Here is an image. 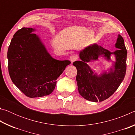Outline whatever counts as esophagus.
<instances>
[{"instance_id":"obj_1","label":"esophagus","mask_w":135,"mask_h":135,"mask_svg":"<svg viewBox=\"0 0 135 135\" xmlns=\"http://www.w3.org/2000/svg\"><path fill=\"white\" fill-rule=\"evenodd\" d=\"M70 60L71 61V62H73L74 61H75L76 60H77V57L75 55H72L70 56Z\"/></svg>"}]
</instances>
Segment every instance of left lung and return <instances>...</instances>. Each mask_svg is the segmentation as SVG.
<instances>
[{
    "label": "left lung",
    "mask_w": 135,
    "mask_h": 135,
    "mask_svg": "<svg viewBox=\"0 0 135 135\" xmlns=\"http://www.w3.org/2000/svg\"><path fill=\"white\" fill-rule=\"evenodd\" d=\"M115 47L118 49L111 52L95 43L80 52L81 60L73 62L77 70L76 81L79 92L85 99L95 102L103 101L115 92L123 81L126 72L127 52L124 39L120 35ZM111 54L115 56L116 61H113L108 72L104 71L98 75L87 64L88 62L98 60L99 57L110 61Z\"/></svg>",
    "instance_id": "1"
}]
</instances>
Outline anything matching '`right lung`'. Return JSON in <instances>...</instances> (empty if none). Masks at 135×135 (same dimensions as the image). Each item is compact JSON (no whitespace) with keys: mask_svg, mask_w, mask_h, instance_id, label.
<instances>
[{"mask_svg":"<svg viewBox=\"0 0 135 135\" xmlns=\"http://www.w3.org/2000/svg\"><path fill=\"white\" fill-rule=\"evenodd\" d=\"M35 28L23 27L14 34L8 50L9 74L13 84L29 98L48 95L68 60L52 58Z\"/></svg>","mask_w":135,"mask_h":135,"instance_id":"1","label":"right lung"}]
</instances>
